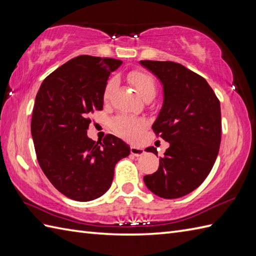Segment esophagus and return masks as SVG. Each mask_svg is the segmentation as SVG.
Returning a JSON list of instances; mask_svg holds the SVG:
<instances>
[{"label": "esophagus", "instance_id": "1", "mask_svg": "<svg viewBox=\"0 0 256 256\" xmlns=\"http://www.w3.org/2000/svg\"><path fill=\"white\" fill-rule=\"evenodd\" d=\"M131 154L134 155V156H140V155L144 154V150H143V148L132 145L131 146Z\"/></svg>", "mask_w": 256, "mask_h": 256}]
</instances>
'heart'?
<instances>
[{
  "instance_id": "b5f03b06",
  "label": "heart",
  "mask_w": 256,
  "mask_h": 256,
  "mask_svg": "<svg viewBox=\"0 0 256 256\" xmlns=\"http://www.w3.org/2000/svg\"><path fill=\"white\" fill-rule=\"evenodd\" d=\"M128 78L135 89L138 90L140 96L143 99L154 98L156 94V82L153 76L144 72V70H133L128 74ZM116 86V80L114 78L108 79L104 84L102 91L103 101L108 102L111 99L112 94ZM146 126V121L143 118H138L126 116V114H120L111 121V128L113 132L118 136L126 138L128 140H136L142 131Z\"/></svg>"
}]
</instances>
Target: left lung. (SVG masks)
I'll use <instances>...</instances> for the list:
<instances>
[{
    "instance_id": "obj_1",
    "label": "left lung",
    "mask_w": 256,
    "mask_h": 256,
    "mask_svg": "<svg viewBox=\"0 0 256 256\" xmlns=\"http://www.w3.org/2000/svg\"><path fill=\"white\" fill-rule=\"evenodd\" d=\"M160 78L164 103L153 124L156 136L170 143L154 174L144 176L152 192L180 198L204 182L221 143L220 101L204 77L174 62L140 60ZM157 155L153 146L146 148Z\"/></svg>"
}]
</instances>
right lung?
Returning a JSON list of instances; mask_svg holds the SVG:
<instances>
[{"label":"right lung","instance_id":"1","mask_svg":"<svg viewBox=\"0 0 256 256\" xmlns=\"http://www.w3.org/2000/svg\"><path fill=\"white\" fill-rule=\"evenodd\" d=\"M121 64L78 56L47 76L36 94L30 131L38 164L58 192L76 201L106 194L116 164L130 155L128 145L112 134L102 142L86 136L90 116L103 108L108 76Z\"/></svg>","mask_w":256,"mask_h":256}]
</instances>
